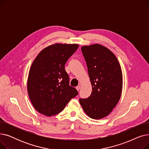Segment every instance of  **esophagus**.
Wrapping results in <instances>:
<instances>
[{"label":"esophagus","mask_w":149,"mask_h":149,"mask_svg":"<svg viewBox=\"0 0 149 149\" xmlns=\"http://www.w3.org/2000/svg\"><path fill=\"white\" fill-rule=\"evenodd\" d=\"M80 88H81V86H80V85H79V86H77L76 87V89H77L78 91H79L80 90Z\"/></svg>","instance_id":"obj_1"}]
</instances>
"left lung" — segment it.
<instances>
[{"label": "left lung", "mask_w": 149, "mask_h": 149, "mask_svg": "<svg viewBox=\"0 0 149 149\" xmlns=\"http://www.w3.org/2000/svg\"><path fill=\"white\" fill-rule=\"evenodd\" d=\"M81 49L92 91L88 98H80V103L90 118H103L112 111L120 99L123 88L121 66L114 54L103 45L83 46Z\"/></svg>", "instance_id": "obj_1"}]
</instances>
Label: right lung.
<instances>
[{"mask_svg": "<svg viewBox=\"0 0 149 149\" xmlns=\"http://www.w3.org/2000/svg\"><path fill=\"white\" fill-rule=\"evenodd\" d=\"M77 44L56 43L43 49L31 65L27 89L36 110L51 116L61 112L69 101L78 95L69 86L65 65L76 51Z\"/></svg>", "mask_w": 149, "mask_h": 149, "instance_id": "add662e5", "label": "right lung"}]
</instances>
